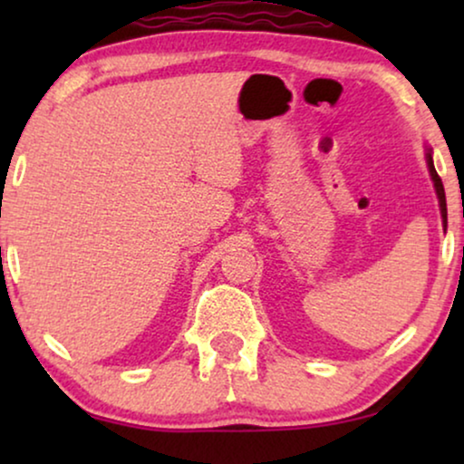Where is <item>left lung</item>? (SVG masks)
Returning a JSON list of instances; mask_svg holds the SVG:
<instances>
[{"label":"left lung","instance_id":"left-lung-1","mask_svg":"<svg viewBox=\"0 0 464 464\" xmlns=\"http://www.w3.org/2000/svg\"><path fill=\"white\" fill-rule=\"evenodd\" d=\"M424 158H427V167H429V175H430V181H433V188H435V194H437V200H440V211H441V219H443V227L448 224V207H446V192H443V183L440 179V175H437L435 170V164H433V150L427 145V151H424Z\"/></svg>","mask_w":464,"mask_h":464}]
</instances>
